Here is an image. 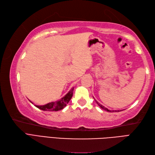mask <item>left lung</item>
I'll return each mask as SVG.
<instances>
[{"instance_id": "left-lung-1", "label": "left lung", "mask_w": 155, "mask_h": 155, "mask_svg": "<svg viewBox=\"0 0 155 155\" xmlns=\"http://www.w3.org/2000/svg\"><path fill=\"white\" fill-rule=\"evenodd\" d=\"M95 102L97 103V105H98L99 107H101V109H103L104 110H105V111H109V112H114V111H115V112H118V111H119V110H118V111H116V110H115V111H114V110H113V111H111V110H109V109H107L106 107H104V106H103L102 105H101L100 104H99V103H98V102H97V101H96V100H95ZM120 111H121V110H120Z\"/></svg>"}]
</instances>
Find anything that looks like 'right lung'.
Masks as SVG:
<instances>
[{
    "instance_id": "right-lung-1",
    "label": "right lung",
    "mask_w": 155,
    "mask_h": 155,
    "mask_svg": "<svg viewBox=\"0 0 155 155\" xmlns=\"http://www.w3.org/2000/svg\"><path fill=\"white\" fill-rule=\"evenodd\" d=\"M74 88L72 87L71 89H70V91H69L68 94L64 96V97L60 99L59 101H55V102H50L47 104L46 105H35L36 107L38 109L43 110V111H59V110L62 109L64 108L66 106L67 104H68V102L70 101L71 98L72 97V95H73V91H74ZM32 104L33 103L32 101H30Z\"/></svg>"
}]
</instances>
